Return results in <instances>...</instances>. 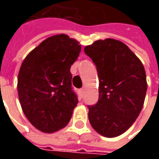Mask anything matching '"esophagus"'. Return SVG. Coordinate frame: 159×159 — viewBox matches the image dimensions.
I'll list each match as a JSON object with an SVG mask.
<instances>
[{
    "label": "esophagus",
    "instance_id": "34e87169",
    "mask_svg": "<svg viewBox=\"0 0 159 159\" xmlns=\"http://www.w3.org/2000/svg\"><path fill=\"white\" fill-rule=\"evenodd\" d=\"M80 94H81V95H83V94L85 93V88H82V89L80 90Z\"/></svg>",
    "mask_w": 159,
    "mask_h": 159
}]
</instances>
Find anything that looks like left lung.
<instances>
[{
	"mask_svg": "<svg viewBox=\"0 0 159 159\" xmlns=\"http://www.w3.org/2000/svg\"><path fill=\"white\" fill-rule=\"evenodd\" d=\"M85 53L96 65L99 100L89 106L92 127L104 137H117L136 120L147 91L144 66L122 41L98 40L85 47Z\"/></svg>",
	"mask_w": 159,
	"mask_h": 159,
	"instance_id": "8db88e82",
	"label": "left lung"
}]
</instances>
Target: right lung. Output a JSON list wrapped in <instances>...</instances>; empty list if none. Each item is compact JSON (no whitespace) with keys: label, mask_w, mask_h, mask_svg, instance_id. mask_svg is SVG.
Masks as SVG:
<instances>
[{"label":"right lung","mask_w":159,"mask_h":159,"mask_svg":"<svg viewBox=\"0 0 159 159\" xmlns=\"http://www.w3.org/2000/svg\"><path fill=\"white\" fill-rule=\"evenodd\" d=\"M81 50L66 34L43 40L26 56L17 77L23 112L38 130L51 134L65 127L78 98L71 89L70 65Z\"/></svg>","instance_id":"1"}]
</instances>
